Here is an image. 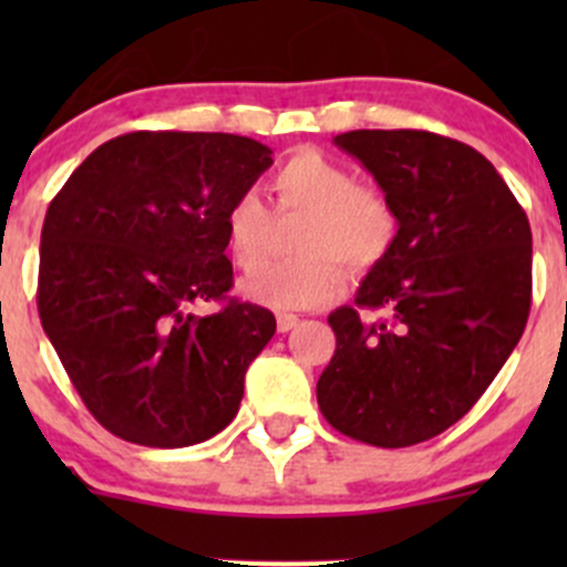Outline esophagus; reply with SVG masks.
<instances>
[{"instance_id": "obj_1", "label": "esophagus", "mask_w": 567, "mask_h": 567, "mask_svg": "<svg viewBox=\"0 0 567 567\" xmlns=\"http://www.w3.org/2000/svg\"><path fill=\"white\" fill-rule=\"evenodd\" d=\"M296 326H299V316H290V312H282V316H277V329L282 331H290V329H296Z\"/></svg>"}]
</instances>
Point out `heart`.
Masks as SVG:
<instances>
[{"label": "heart", "instance_id": "1", "mask_svg": "<svg viewBox=\"0 0 567 567\" xmlns=\"http://www.w3.org/2000/svg\"><path fill=\"white\" fill-rule=\"evenodd\" d=\"M279 210H301L310 221L301 230L296 251L305 257L260 266L271 214L257 194H241L227 208L225 233L230 257L251 271L241 282V296L251 305L277 312L323 307L342 290L341 262L351 274L370 271L390 255L398 238V214L381 192L359 186L357 175L342 164L301 151L271 177Z\"/></svg>", "mask_w": 567, "mask_h": 567}]
</instances>
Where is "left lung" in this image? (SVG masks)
I'll return each instance as SVG.
<instances>
[{"mask_svg":"<svg viewBox=\"0 0 567 567\" xmlns=\"http://www.w3.org/2000/svg\"><path fill=\"white\" fill-rule=\"evenodd\" d=\"M334 145L375 177L398 238L353 307L329 316L337 348L318 379L320 414L357 442L411 447L455 425L522 340L529 219L494 164L458 140L362 128Z\"/></svg>","mask_w":567,"mask_h":567,"instance_id":"1","label":"left lung"}]
</instances>
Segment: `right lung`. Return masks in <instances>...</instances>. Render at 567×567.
Segmentation results:
<instances>
[{
    "mask_svg": "<svg viewBox=\"0 0 567 567\" xmlns=\"http://www.w3.org/2000/svg\"><path fill=\"white\" fill-rule=\"evenodd\" d=\"M271 164V147L249 136L134 131L95 147L51 199L40 323L114 436L188 447L238 414L277 320L227 296L225 216ZM197 300L223 310L194 317Z\"/></svg>",
    "mask_w": 567,
    "mask_h": 567,
    "instance_id": "add662e5",
    "label": "right lung"
}]
</instances>
